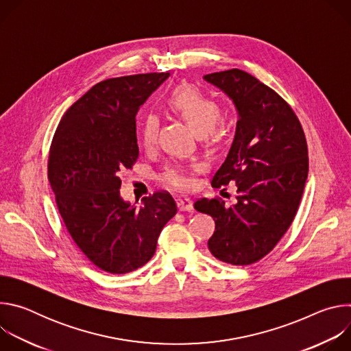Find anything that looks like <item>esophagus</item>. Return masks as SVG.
Returning a JSON list of instances; mask_svg holds the SVG:
<instances>
[{
    "label": "esophagus",
    "instance_id": "34e87169",
    "mask_svg": "<svg viewBox=\"0 0 351 351\" xmlns=\"http://www.w3.org/2000/svg\"><path fill=\"white\" fill-rule=\"evenodd\" d=\"M176 204H178V210L179 211H191L193 210V202L187 197L183 198H178L176 199Z\"/></svg>",
    "mask_w": 351,
    "mask_h": 351
}]
</instances>
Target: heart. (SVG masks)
<instances>
[{"label":"heart","mask_w":351,"mask_h":351,"mask_svg":"<svg viewBox=\"0 0 351 351\" xmlns=\"http://www.w3.org/2000/svg\"><path fill=\"white\" fill-rule=\"evenodd\" d=\"M168 110L182 119L190 130L197 134L198 140L206 144H215L223 136V122L221 108L213 98L199 91L198 88L182 84L171 91L167 98ZM158 118L153 114L144 117L138 130V140L145 149L153 148L157 141ZM165 186L186 190L190 187V178L182 167H168L161 175Z\"/></svg>","instance_id":"obj_1"}]
</instances>
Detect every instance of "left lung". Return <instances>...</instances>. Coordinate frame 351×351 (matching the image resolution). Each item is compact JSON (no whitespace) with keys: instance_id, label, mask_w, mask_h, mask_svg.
<instances>
[{"instance_id":"obj_1","label":"left lung","mask_w":351,"mask_h":351,"mask_svg":"<svg viewBox=\"0 0 351 351\" xmlns=\"http://www.w3.org/2000/svg\"><path fill=\"white\" fill-rule=\"evenodd\" d=\"M204 80L228 94L239 112L229 154L211 182L215 189L234 182L237 202L226 207L219 197L199 198L194 208L215 221L211 254L250 265L272 252L297 214L308 176L307 140L291 107L253 75L229 69Z\"/></svg>"}]
</instances>
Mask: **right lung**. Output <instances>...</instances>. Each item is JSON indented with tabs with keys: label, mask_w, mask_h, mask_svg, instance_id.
Wrapping results in <instances>:
<instances>
[{
	"label": "right lung",
	"mask_w": 351,
	"mask_h": 351,
	"mask_svg": "<svg viewBox=\"0 0 351 351\" xmlns=\"http://www.w3.org/2000/svg\"><path fill=\"white\" fill-rule=\"evenodd\" d=\"M169 73H141L97 83L64 114L48 154V182L80 252L99 269L128 274L147 264L176 214L168 191L130 206L119 172L138 157L136 114Z\"/></svg>",
	"instance_id": "add662e5"
}]
</instances>
